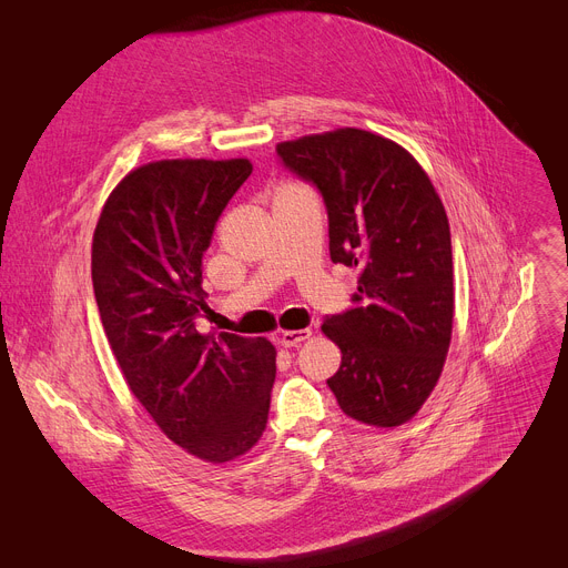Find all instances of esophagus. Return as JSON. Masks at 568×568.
Instances as JSON below:
<instances>
[{"label": "esophagus", "mask_w": 568, "mask_h": 568, "mask_svg": "<svg viewBox=\"0 0 568 568\" xmlns=\"http://www.w3.org/2000/svg\"><path fill=\"white\" fill-rule=\"evenodd\" d=\"M313 336V332L311 329H294V332H281L278 334V343L283 345V347H296L300 343H304V341H308Z\"/></svg>", "instance_id": "obj_1"}]
</instances>
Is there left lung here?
<instances>
[{
  "mask_svg": "<svg viewBox=\"0 0 568 568\" xmlns=\"http://www.w3.org/2000/svg\"><path fill=\"white\" fill-rule=\"evenodd\" d=\"M276 152L320 189L332 260L359 268V306L322 324L341 349L326 384L352 419L403 426L433 394L452 345L456 292L444 204L419 161L371 131L304 135L278 142Z\"/></svg>",
  "mask_w": 568,
  "mask_h": 568,
  "instance_id": "8db88e82",
  "label": "left lung"
}]
</instances>
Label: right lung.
<instances>
[{
  "instance_id": "obj_1",
  "label": "right lung",
  "mask_w": 568,
  "mask_h": 568,
  "mask_svg": "<svg viewBox=\"0 0 568 568\" xmlns=\"http://www.w3.org/2000/svg\"><path fill=\"white\" fill-rule=\"evenodd\" d=\"M251 172L248 159L144 163L108 195L92 242L103 332L131 394L161 433L214 465L260 442L276 379L272 341L195 332L204 251Z\"/></svg>"
}]
</instances>
